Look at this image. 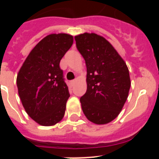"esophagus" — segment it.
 Instances as JSON below:
<instances>
[{
  "label": "esophagus",
  "mask_w": 159,
  "mask_h": 159,
  "mask_svg": "<svg viewBox=\"0 0 159 159\" xmlns=\"http://www.w3.org/2000/svg\"><path fill=\"white\" fill-rule=\"evenodd\" d=\"M75 80H72L70 81V84H71V86H73V85H74V84H75Z\"/></svg>",
  "instance_id": "34e87169"
}]
</instances>
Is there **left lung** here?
<instances>
[{
  "mask_svg": "<svg viewBox=\"0 0 159 159\" xmlns=\"http://www.w3.org/2000/svg\"><path fill=\"white\" fill-rule=\"evenodd\" d=\"M75 40L87 67V92L80 99L83 112L95 124L110 123L119 116L128 97V67L102 36L85 32Z\"/></svg>",
  "mask_w": 159,
  "mask_h": 159,
  "instance_id": "left-lung-1",
  "label": "left lung"
}]
</instances>
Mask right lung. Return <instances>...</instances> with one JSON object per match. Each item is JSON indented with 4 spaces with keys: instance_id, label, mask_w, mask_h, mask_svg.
Masks as SVG:
<instances>
[{
    "instance_id": "right-lung-1",
    "label": "right lung",
    "mask_w": 159,
    "mask_h": 159,
    "mask_svg": "<svg viewBox=\"0 0 159 159\" xmlns=\"http://www.w3.org/2000/svg\"><path fill=\"white\" fill-rule=\"evenodd\" d=\"M73 43V36L51 34L32 49L17 77L18 93L27 114L42 126H52L63 119L69 98L60 62Z\"/></svg>"
}]
</instances>
